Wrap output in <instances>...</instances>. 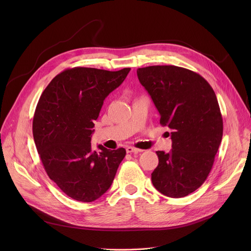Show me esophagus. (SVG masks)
I'll return each mask as SVG.
<instances>
[{"label": "esophagus", "instance_id": "1", "mask_svg": "<svg viewBox=\"0 0 251 251\" xmlns=\"http://www.w3.org/2000/svg\"><path fill=\"white\" fill-rule=\"evenodd\" d=\"M126 151H127L128 153H138V152H140L141 151L138 150V149H135V148H133V147H127V148H126Z\"/></svg>", "mask_w": 251, "mask_h": 251}]
</instances>
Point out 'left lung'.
<instances>
[{
  "label": "left lung",
  "mask_w": 251,
  "mask_h": 251,
  "mask_svg": "<svg viewBox=\"0 0 251 251\" xmlns=\"http://www.w3.org/2000/svg\"><path fill=\"white\" fill-rule=\"evenodd\" d=\"M139 82L171 129L172 150L156 151L151 182L162 194L179 199L206 180L223 136V118L212 86L191 70L173 65L138 68Z\"/></svg>",
  "instance_id": "obj_1"
}]
</instances>
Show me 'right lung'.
I'll return each instance as SVG.
<instances>
[{"instance_id":"add662e5","label":"right lung","mask_w":251,"mask_h":251,"mask_svg":"<svg viewBox=\"0 0 251 251\" xmlns=\"http://www.w3.org/2000/svg\"><path fill=\"white\" fill-rule=\"evenodd\" d=\"M129 71L66 69L52 78L37 102L32 133L39 157L50 179L77 201L100 199L126 154L123 148L92 151L90 139L104 99Z\"/></svg>"}]
</instances>
